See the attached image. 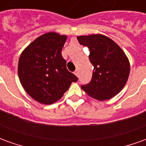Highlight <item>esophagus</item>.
Masks as SVG:
<instances>
[{
	"instance_id": "34e87169",
	"label": "esophagus",
	"mask_w": 146,
	"mask_h": 146,
	"mask_svg": "<svg viewBox=\"0 0 146 146\" xmlns=\"http://www.w3.org/2000/svg\"><path fill=\"white\" fill-rule=\"evenodd\" d=\"M74 74H75V75H76V76H77V77L79 76V73H78V71H77V70H76V71L74 72Z\"/></svg>"
}]
</instances>
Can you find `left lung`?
I'll return each mask as SVG.
<instances>
[{
	"label": "left lung",
	"instance_id": "obj_1",
	"mask_svg": "<svg viewBox=\"0 0 146 146\" xmlns=\"http://www.w3.org/2000/svg\"><path fill=\"white\" fill-rule=\"evenodd\" d=\"M77 40L89 48V59L94 66L91 81L81 88L99 101L114 97L124 87L130 73L124 52L113 40L101 34L80 36Z\"/></svg>",
	"mask_w": 146,
	"mask_h": 146
}]
</instances>
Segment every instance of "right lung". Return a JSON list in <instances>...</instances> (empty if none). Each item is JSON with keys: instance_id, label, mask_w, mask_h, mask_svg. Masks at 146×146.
Segmentation results:
<instances>
[{"instance_id": "add662e5", "label": "right lung", "mask_w": 146, "mask_h": 146, "mask_svg": "<svg viewBox=\"0 0 146 146\" xmlns=\"http://www.w3.org/2000/svg\"><path fill=\"white\" fill-rule=\"evenodd\" d=\"M66 36L45 33L21 54L18 73L25 91L36 101L50 105L60 99L78 78L66 69L62 49Z\"/></svg>"}]
</instances>
